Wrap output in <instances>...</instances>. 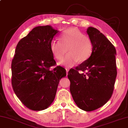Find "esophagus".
Returning <instances> with one entry per match:
<instances>
[{
    "mask_svg": "<svg viewBox=\"0 0 128 128\" xmlns=\"http://www.w3.org/2000/svg\"><path fill=\"white\" fill-rule=\"evenodd\" d=\"M68 70H69L68 69H66V75H68Z\"/></svg>",
    "mask_w": 128,
    "mask_h": 128,
    "instance_id": "obj_1",
    "label": "esophagus"
}]
</instances>
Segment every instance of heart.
<instances>
[{
    "mask_svg": "<svg viewBox=\"0 0 128 128\" xmlns=\"http://www.w3.org/2000/svg\"><path fill=\"white\" fill-rule=\"evenodd\" d=\"M50 48L54 58L59 61L63 59L67 50L68 54L60 64L70 67L79 61L82 62L90 58L93 52V44L79 30L70 28L61 34L60 42L52 41Z\"/></svg>",
    "mask_w": 128,
    "mask_h": 128,
    "instance_id": "heart-1",
    "label": "heart"
}]
</instances>
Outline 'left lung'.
Wrapping results in <instances>:
<instances>
[{
    "instance_id": "obj_1",
    "label": "left lung",
    "mask_w": 128,
    "mask_h": 128,
    "mask_svg": "<svg viewBox=\"0 0 128 128\" xmlns=\"http://www.w3.org/2000/svg\"><path fill=\"white\" fill-rule=\"evenodd\" d=\"M87 33L93 44L92 55L70 69L68 78L74 102L82 110L91 112L111 98L117 72L114 46L96 28L89 27Z\"/></svg>"
}]
</instances>
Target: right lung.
<instances>
[{
    "label": "right lung",
    "mask_w": 128,
    "mask_h": 128,
    "mask_svg": "<svg viewBox=\"0 0 128 128\" xmlns=\"http://www.w3.org/2000/svg\"><path fill=\"white\" fill-rule=\"evenodd\" d=\"M52 26L34 28L18 42L11 62V84L15 94L34 111L48 108L54 100L60 80L66 70L56 66L50 44L58 33Z\"/></svg>",
    "instance_id": "obj_1"
}]
</instances>
